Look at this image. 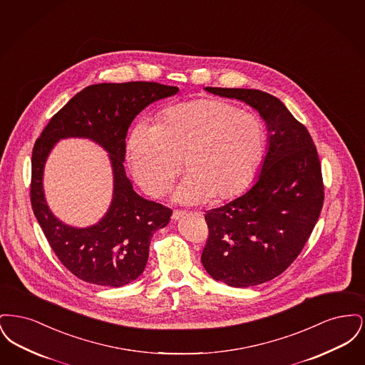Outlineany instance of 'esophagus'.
I'll use <instances>...</instances> for the list:
<instances>
[{"mask_svg": "<svg viewBox=\"0 0 365 365\" xmlns=\"http://www.w3.org/2000/svg\"><path fill=\"white\" fill-rule=\"evenodd\" d=\"M185 215H186L185 210H178V209H175L174 212H173V219L178 220V219H180L182 216H185Z\"/></svg>", "mask_w": 365, "mask_h": 365, "instance_id": "1", "label": "esophagus"}]
</instances>
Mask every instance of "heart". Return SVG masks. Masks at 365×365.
Returning a JSON list of instances; mask_svg holds the SVG:
<instances>
[{
  "mask_svg": "<svg viewBox=\"0 0 365 365\" xmlns=\"http://www.w3.org/2000/svg\"><path fill=\"white\" fill-rule=\"evenodd\" d=\"M265 127L255 113L217 98L168 106L156 125L140 123L127 143L134 176L150 195H163L180 173V202L225 201L250 183L265 153Z\"/></svg>",
  "mask_w": 365,
  "mask_h": 365,
  "instance_id": "b5f03b06",
  "label": "heart"
}]
</instances>
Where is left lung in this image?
<instances>
[{
  "label": "left lung",
  "mask_w": 365,
  "mask_h": 365,
  "mask_svg": "<svg viewBox=\"0 0 365 365\" xmlns=\"http://www.w3.org/2000/svg\"><path fill=\"white\" fill-rule=\"evenodd\" d=\"M205 90L250 105L267 123L259 179L241 197L207 212L201 256L215 280L256 286L286 271L311 237L324 201L320 160L307 127L277 97L253 88Z\"/></svg>",
  "instance_id": "8db88e82"
}]
</instances>
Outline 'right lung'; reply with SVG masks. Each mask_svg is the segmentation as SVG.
<instances>
[{
    "instance_id": "obj_1",
    "label": "right lung",
    "mask_w": 365,
    "mask_h": 365,
    "mask_svg": "<svg viewBox=\"0 0 365 365\" xmlns=\"http://www.w3.org/2000/svg\"><path fill=\"white\" fill-rule=\"evenodd\" d=\"M179 91L156 82L98 83L79 91L64 105L35 140L31 157L30 198L35 217L53 252L76 278L87 283L120 287L143 272L149 245L157 230L167 226L173 210L138 195L125 176V137L140 110ZM87 138L110 153L114 197L105 217L94 227L64 225L44 201L43 167L58 138Z\"/></svg>"
}]
</instances>
